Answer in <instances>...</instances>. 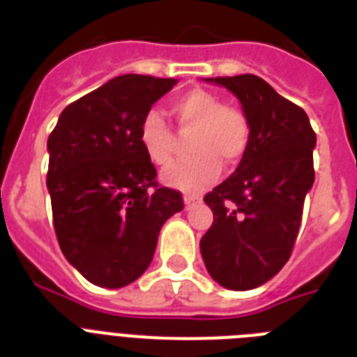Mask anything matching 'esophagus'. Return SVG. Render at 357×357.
<instances>
[{"instance_id": "1", "label": "esophagus", "mask_w": 357, "mask_h": 357, "mask_svg": "<svg viewBox=\"0 0 357 357\" xmlns=\"http://www.w3.org/2000/svg\"><path fill=\"white\" fill-rule=\"evenodd\" d=\"M200 200V196L196 195H185L183 196V202H185V207H190L192 204H196V202Z\"/></svg>"}]
</instances>
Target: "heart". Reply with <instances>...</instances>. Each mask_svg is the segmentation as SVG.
<instances>
[{
	"label": "heart",
	"mask_w": 357,
	"mask_h": 357,
	"mask_svg": "<svg viewBox=\"0 0 357 357\" xmlns=\"http://www.w3.org/2000/svg\"><path fill=\"white\" fill-rule=\"evenodd\" d=\"M172 114L179 135L190 137L189 150L195 153L162 172V181L176 189L198 192L215 183L222 162L235 165L248 150L252 128L246 114L224 105L217 94L192 89L172 102ZM139 142L146 157L157 167L170 165L178 150L174 133L161 113L148 111L139 126Z\"/></svg>",
	"instance_id": "b5f03b06"
}]
</instances>
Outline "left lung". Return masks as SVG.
<instances>
[{
  "label": "left lung",
  "mask_w": 357,
  "mask_h": 357,
  "mask_svg": "<svg viewBox=\"0 0 357 357\" xmlns=\"http://www.w3.org/2000/svg\"><path fill=\"white\" fill-rule=\"evenodd\" d=\"M243 103L252 137L238 168L204 196L213 224L200 241L207 272L222 287L248 291L282 271L313 187L317 135L302 107L254 74L209 77Z\"/></svg>",
  "instance_id": "obj_1"
}]
</instances>
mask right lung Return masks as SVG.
<instances>
[{
  "instance_id": "right-lung-1",
  "label": "right lung",
  "mask_w": 357,
  "mask_h": 357,
  "mask_svg": "<svg viewBox=\"0 0 357 357\" xmlns=\"http://www.w3.org/2000/svg\"><path fill=\"white\" fill-rule=\"evenodd\" d=\"M176 79L128 74L64 109L47 139V190L64 257L94 285L119 289L150 266L162 224L183 209L157 183L140 120Z\"/></svg>"
}]
</instances>
